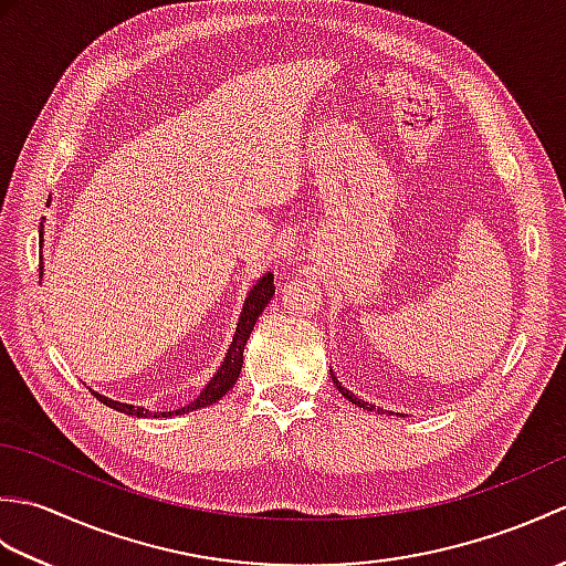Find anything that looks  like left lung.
Here are the masks:
<instances>
[{
  "label": "left lung",
  "mask_w": 566,
  "mask_h": 566,
  "mask_svg": "<svg viewBox=\"0 0 566 566\" xmlns=\"http://www.w3.org/2000/svg\"><path fill=\"white\" fill-rule=\"evenodd\" d=\"M333 381H335V389H338V391L345 396L347 401H353V403H355V406H359V408H367V411H379V408H375L371 403H367V401H363V399H357V396H355L353 391H347V389L343 387V384H340L338 379H335V377H333Z\"/></svg>",
  "instance_id": "8db88e82"
}]
</instances>
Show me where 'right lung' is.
<instances>
[{
  "mask_svg": "<svg viewBox=\"0 0 566 566\" xmlns=\"http://www.w3.org/2000/svg\"><path fill=\"white\" fill-rule=\"evenodd\" d=\"M274 276L272 274H264L262 280H258V284L252 286L248 298H245V306H243V314H240V321H238V328H235V335H233V343L231 347H228V355L223 359V365L219 367V371L211 377V381L207 384V387L201 389V394L197 396L195 401L177 408V411H160V413H150L148 408H140V406H130V403H118V401H112L106 399V396L92 391L94 396L102 403H106L109 408H116V411H122L126 416H138V418H167V416H179V413H189V411H197V408H203V406H211L221 399V396H226V391L233 389L235 379L240 377V367H243V350H245V343L250 338L252 328H255V323L260 318V314L264 311V306L270 304V298L274 294Z\"/></svg>",
  "mask_w": 566,
  "mask_h": 566,
  "instance_id": "add662e5",
  "label": "right lung"
}]
</instances>
